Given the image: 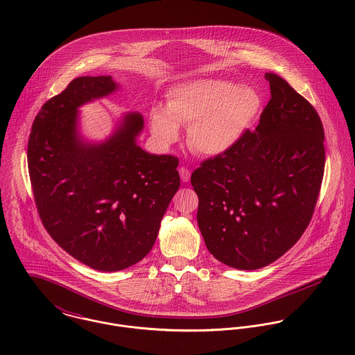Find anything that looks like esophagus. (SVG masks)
Listing matches in <instances>:
<instances>
[{
  "instance_id": "34e87169",
  "label": "esophagus",
  "mask_w": 355,
  "mask_h": 355,
  "mask_svg": "<svg viewBox=\"0 0 355 355\" xmlns=\"http://www.w3.org/2000/svg\"><path fill=\"white\" fill-rule=\"evenodd\" d=\"M179 173H180V179H182V182L187 183V182L190 180V175H191V172H190V169H187L186 166H180V168H179Z\"/></svg>"
}]
</instances>
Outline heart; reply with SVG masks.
<instances>
[{"mask_svg":"<svg viewBox=\"0 0 355 355\" xmlns=\"http://www.w3.org/2000/svg\"><path fill=\"white\" fill-rule=\"evenodd\" d=\"M259 106L261 98L252 87L201 79L172 89L166 109H153L152 131L161 142L173 144L180 137L179 124L190 127L194 152L220 155L238 144Z\"/></svg>","mask_w":355,"mask_h":355,"instance_id":"obj_1","label":"heart"}]
</instances>
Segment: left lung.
I'll return each mask as SVG.
<instances>
[{"label":"left lung","mask_w":355,"mask_h":355,"mask_svg":"<svg viewBox=\"0 0 355 355\" xmlns=\"http://www.w3.org/2000/svg\"><path fill=\"white\" fill-rule=\"evenodd\" d=\"M270 100L255 131L191 175L197 221L220 262L253 270L288 252L307 228L325 165L324 128L310 102L266 72Z\"/></svg>","instance_id":"8db88e82"}]
</instances>
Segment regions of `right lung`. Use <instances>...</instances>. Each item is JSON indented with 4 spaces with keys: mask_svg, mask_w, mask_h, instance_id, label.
I'll return each instance as SVG.
<instances>
[{
    "mask_svg": "<svg viewBox=\"0 0 355 355\" xmlns=\"http://www.w3.org/2000/svg\"><path fill=\"white\" fill-rule=\"evenodd\" d=\"M112 76H80L38 112L27 148L38 214L53 241L82 263L125 269L152 250L180 186L179 159L137 145L141 113L124 114L102 144L78 132V107L117 90Z\"/></svg>",
    "mask_w": 355,
    "mask_h": 355,
    "instance_id": "right-lung-1",
    "label": "right lung"
}]
</instances>
